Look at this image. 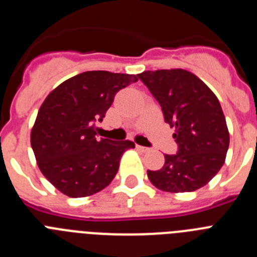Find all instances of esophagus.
Returning <instances> with one entry per match:
<instances>
[{
	"label": "esophagus",
	"mask_w": 257,
	"mask_h": 257,
	"mask_svg": "<svg viewBox=\"0 0 257 257\" xmlns=\"http://www.w3.org/2000/svg\"><path fill=\"white\" fill-rule=\"evenodd\" d=\"M136 148L139 149V151H142V152H149V151H151V148H147V147H143V145H136Z\"/></svg>",
	"instance_id": "1"
}]
</instances>
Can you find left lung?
<instances>
[{"label": "left lung", "mask_w": 257, "mask_h": 257, "mask_svg": "<svg viewBox=\"0 0 257 257\" xmlns=\"http://www.w3.org/2000/svg\"><path fill=\"white\" fill-rule=\"evenodd\" d=\"M175 127L178 153L165 154L158 171L148 170L154 187L163 192H194L220 171L229 148V131L216 95L203 81L184 69L147 70L138 74Z\"/></svg>", "instance_id": "obj_1"}]
</instances>
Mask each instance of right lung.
I'll use <instances>...</instances> for the list:
<instances>
[{
  "label": "right lung",
  "mask_w": 257,
  "mask_h": 257,
  "mask_svg": "<svg viewBox=\"0 0 257 257\" xmlns=\"http://www.w3.org/2000/svg\"><path fill=\"white\" fill-rule=\"evenodd\" d=\"M138 74L90 70L52 90L38 110L31 145L41 172L63 194L87 197L108 187L130 140L97 139L101 122L119 90Z\"/></svg>",
  "instance_id": "right-lung-1"
}]
</instances>
